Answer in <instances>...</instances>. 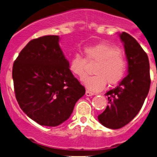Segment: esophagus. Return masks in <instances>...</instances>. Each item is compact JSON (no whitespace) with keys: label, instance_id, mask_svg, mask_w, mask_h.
Returning <instances> with one entry per match:
<instances>
[{"label":"esophagus","instance_id":"34e87169","mask_svg":"<svg viewBox=\"0 0 157 157\" xmlns=\"http://www.w3.org/2000/svg\"><path fill=\"white\" fill-rule=\"evenodd\" d=\"M93 95H94V93H92V92L89 91V90H86V96H93Z\"/></svg>","mask_w":157,"mask_h":157}]
</instances>
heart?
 Returning <instances> with one entry per match:
<instances>
[{
    "label": "heart",
    "instance_id": "obj_1",
    "mask_svg": "<svg viewBox=\"0 0 157 157\" xmlns=\"http://www.w3.org/2000/svg\"><path fill=\"white\" fill-rule=\"evenodd\" d=\"M85 58L75 54L69 62L71 72L80 79L86 76V61H97L94 68L95 75L83 80L85 86L93 92L103 90L107 82L111 85L118 83L124 77L127 63L122 54L116 47L107 43H100L84 48Z\"/></svg>",
    "mask_w": 157,
    "mask_h": 157
}]
</instances>
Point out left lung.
<instances>
[{
    "label": "left lung",
    "mask_w": 157,
    "mask_h": 157,
    "mask_svg": "<svg viewBox=\"0 0 157 157\" xmlns=\"http://www.w3.org/2000/svg\"><path fill=\"white\" fill-rule=\"evenodd\" d=\"M128 63V74L113 90L105 93L109 105L100 115L99 122L111 129L128 124L139 112L150 86V63L146 52L127 33L120 34Z\"/></svg>",
    "instance_id": "8db88e82"
}]
</instances>
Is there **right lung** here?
<instances>
[{"label": "right lung", "instance_id": "1", "mask_svg": "<svg viewBox=\"0 0 157 157\" xmlns=\"http://www.w3.org/2000/svg\"><path fill=\"white\" fill-rule=\"evenodd\" d=\"M58 42V36L31 40L20 52L12 71L20 107L33 121L49 127L68 119L86 92L70 71Z\"/></svg>", "mask_w": 157, "mask_h": 157}]
</instances>
